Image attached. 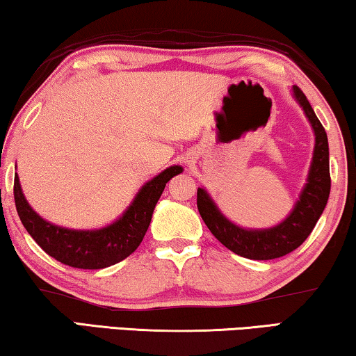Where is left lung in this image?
Segmentation results:
<instances>
[{
	"label": "left lung",
	"mask_w": 356,
	"mask_h": 356,
	"mask_svg": "<svg viewBox=\"0 0 356 356\" xmlns=\"http://www.w3.org/2000/svg\"><path fill=\"white\" fill-rule=\"evenodd\" d=\"M293 96L303 107L315 131V152H313V162L308 173V183L302 191L300 200H297L292 213L281 225L270 229L239 228L220 213L205 189H197V209L210 233L231 252L244 259H280L300 247L315 228L331 193L327 135L313 112L307 96L298 86H293Z\"/></svg>",
	"instance_id": "obj_1"
}]
</instances>
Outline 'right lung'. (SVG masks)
I'll list each match as a JSON object with an SVG mask.
<instances>
[{"instance_id": "right-lung-1", "label": "right lung", "mask_w": 356, "mask_h": 356, "mask_svg": "<svg viewBox=\"0 0 356 356\" xmlns=\"http://www.w3.org/2000/svg\"><path fill=\"white\" fill-rule=\"evenodd\" d=\"M181 172L178 165L163 170L144 184L120 220L95 231L60 228L41 218L25 200L17 173L14 177V202L27 233L49 257L81 270H101L125 260L138 249L165 184Z\"/></svg>"}]
</instances>
